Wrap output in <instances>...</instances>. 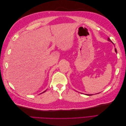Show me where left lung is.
Here are the masks:
<instances>
[{
    "label": "left lung",
    "instance_id": "left-lung-1",
    "mask_svg": "<svg viewBox=\"0 0 126 126\" xmlns=\"http://www.w3.org/2000/svg\"><path fill=\"white\" fill-rule=\"evenodd\" d=\"M108 41H110V42H111V43H112V44H113V43H112V41L110 39V38H108ZM115 51H116V53H117V49L115 48ZM99 93H98V94H99ZM86 95H87V96H91V95H93V94H86Z\"/></svg>",
    "mask_w": 126,
    "mask_h": 126
}]
</instances>
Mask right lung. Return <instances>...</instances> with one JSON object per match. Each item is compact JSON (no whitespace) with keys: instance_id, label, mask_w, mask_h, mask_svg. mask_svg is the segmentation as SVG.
Listing matches in <instances>:
<instances>
[{"instance_id":"obj_1","label":"right lung","mask_w":126,"mask_h":126,"mask_svg":"<svg viewBox=\"0 0 126 126\" xmlns=\"http://www.w3.org/2000/svg\"><path fill=\"white\" fill-rule=\"evenodd\" d=\"M46 90H46L45 91H44V92H43V93H45V91H46ZM42 93H41V94H42Z\"/></svg>"}]
</instances>
